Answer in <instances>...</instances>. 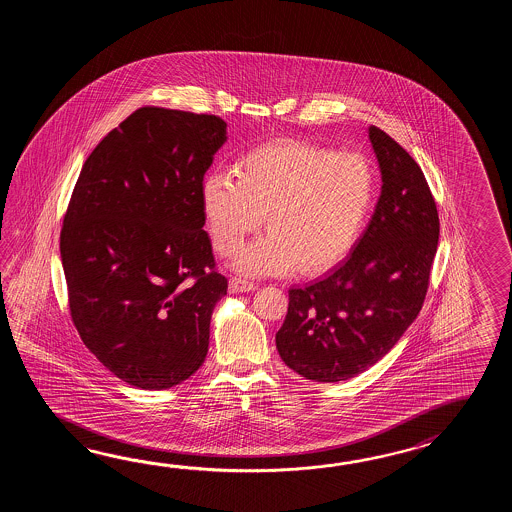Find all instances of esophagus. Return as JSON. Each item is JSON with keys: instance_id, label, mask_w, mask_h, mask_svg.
<instances>
[{"instance_id": "34e87169", "label": "esophagus", "mask_w": 512, "mask_h": 512, "mask_svg": "<svg viewBox=\"0 0 512 512\" xmlns=\"http://www.w3.org/2000/svg\"><path fill=\"white\" fill-rule=\"evenodd\" d=\"M254 289H256L254 283L241 280V278H230L229 291L232 294L251 293Z\"/></svg>"}]
</instances>
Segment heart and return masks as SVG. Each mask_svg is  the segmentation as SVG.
Masks as SVG:
<instances>
[{
  "label": "heart",
  "mask_w": 512,
  "mask_h": 512,
  "mask_svg": "<svg viewBox=\"0 0 512 512\" xmlns=\"http://www.w3.org/2000/svg\"><path fill=\"white\" fill-rule=\"evenodd\" d=\"M201 208L218 252L269 232L232 261L245 276H287L333 269L353 251L375 203V172L359 153L305 142H271L241 155L230 172L205 175Z\"/></svg>",
  "instance_id": "1"
}]
</instances>
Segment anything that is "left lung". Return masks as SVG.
<instances>
[{"label":"left lung","mask_w":512,"mask_h":512,"mask_svg":"<svg viewBox=\"0 0 512 512\" xmlns=\"http://www.w3.org/2000/svg\"><path fill=\"white\" fill-rule=\"evenodd\" d=\"M381 196L346 260L324 278L289 289L276 333L283 362L309 381L357 377L412 326L439 241L434 197L419 164L388 133L370 126Z\"/></svg>","instance_id":"8db88e82"}]
</instances>
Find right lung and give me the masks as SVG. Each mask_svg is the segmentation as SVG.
Returning <instances> with one entry per match:
<instances>
[{"mask_svg":"<svg viewBox=\"0 0 512 512\" xmlns=\"http://www.w3.org/2000/svg\"><path fill=\"white\" fill-rule=\"evenodd\" d=\"M216 115L141 108L87 157L60 234L69 309L120 381L166 390L205 362L227 294L199 188L227 142Z\"/></svg>","mask_w":512,"mask_h":512,"instance_id":"right-lung-1","label":"right lung"}]
</instances>
